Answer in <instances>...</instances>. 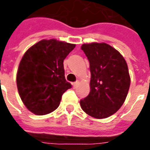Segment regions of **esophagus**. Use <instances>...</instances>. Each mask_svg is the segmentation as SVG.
<instances>
[{"label":"esophagus","instance_id":"1","mask_svg":"<svg viewBox=\"0 0 150 150\" xmlns=\"http://www.w3.org/2000/svg\"><path fill=\"white\" fill-rule=\"evenodd\" d=\"M79 85V81H77V82H75V83H73V86H74V88H76Z\"/></svg>","mask_w":150,"mask_h":150}]
</instances>
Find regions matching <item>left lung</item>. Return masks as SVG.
Segmentation results:
<instances>
[{
  "label": "left lung",
  "instance_id": "left-lung-1",
  "mask_svg": "<svg viewBox=\"0 0 150 150\" xmlns=\"http://www.w3.org/2000/svg\"><path fill=\"white\" fill-rule=\"evenodd\" d=\"M90 62V92L80 100L81 108L96 119L112 116L126 100L131 77L125 59L119 51L105 42L81 46Z\"/></svg>",
  "mask_w": 150,
  "mask_h": 150
}]
</instances>
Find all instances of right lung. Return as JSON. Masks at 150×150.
Returning <instances> with one entry per match:
<instances>
[{"label": "right lung", "mask_w": 150, "mask_h": 150, "mask_svg": "<svg viewBox=\"0 0 150 150\" xmlns=\"http://www.w3.org/2000/svg\"><path fill=\"white\" fill-rule=\"evenodd\" d=\"M75 44L43 39L25 52L16 74L19 97L35 115H46L60 105L63 93L71 87L65 79L64 60Z\"/></svg>", "instance_id": "obj_1"}]
</instances>
